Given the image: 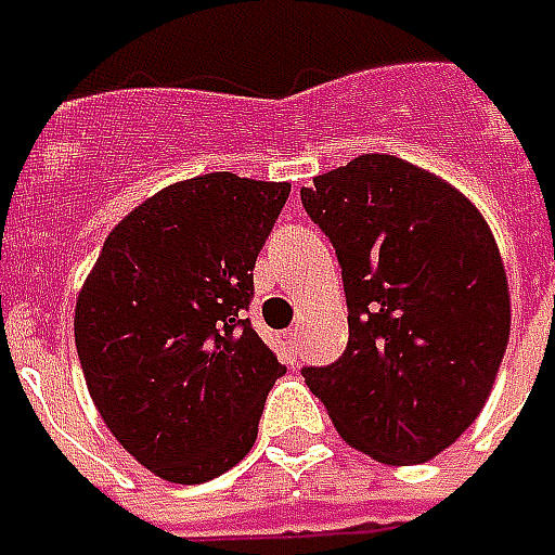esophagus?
<instances>
[{
  "mask_svg": "<svg viewBox=\"0 0 555 555\" xmlns=\"http://www.w3.org/2000/svg\"><path fill=\"white\" fill-rule=\"evenodd\" d=\"M297 341H300V333H297V330H285V333L279 336V345L288 350L291 362H294V357H297Z\"/></svg>",
  "mask_w": 555,
  "mask_h": 555,
  "instance_id": "esophagus-1",
  "label": "esophagus"
}]
</instances>
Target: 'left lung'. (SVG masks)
I'll return each instance as SVG.
<instances>
[{
  "instance_id": "1",
  "label": "left lung",
  "mask_w": 555,
  "mask_h": 555,
  "mask_svg": "<svg viewBox=\"0 0 555 555\" xmlns=\"http://www.w3.org/2000/svg\"><path fill=\"white\" fill-rule=\"evenodd\" d=\"M341 264L348 348L302 369L348 446L425 464L485 408L512 330L500 246L452 183L362 154L300 190Z\"/></svg>"
}]
</instances>
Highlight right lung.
<instances>
[{
    "label": "right lung",
    "instance_id": "add662e5",
    "mask_svg": "<svg viewBox=\"0 0 555 555\" xmlns=\"http://www.w3.org/2000/svg\"><path fill=\"white\" fill-rule=\"evenodd\" d=\"M291 183L210 171L130 210L77 297L91 401L154 476L202 485L246 457L285 365L243 318Z\"/></svg>",
    "mask_w": 555,
    "mask_h": 555
}]
</instances>
